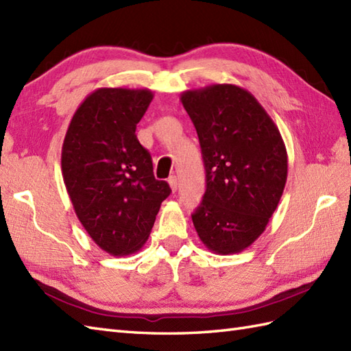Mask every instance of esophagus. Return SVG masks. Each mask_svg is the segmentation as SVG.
<instances>
[{
    "label": "esophagus",
    "mask_w": 351,
    "mask_h": 351,
    "mask_svg": "<svg viewBox=\"0 0 351 351\" xmlns=\"http://www.w3.org/2000/svg\"><path fill=\"white\" fill-rule=\"evenodd\" d=\"M169 185H170V189H172L173 193L178 190V179H176L175 175H172V176L169 178Z\"/></svg>",
    "instance_id": "1"
}]
</instances>
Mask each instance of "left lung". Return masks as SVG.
Segmentation results:
<instances>
[{
  "label": "left lung",
  "instance_id": "8db88e82",
  "mask_svg": "<svg viewBox=\"0 0 351 351\" xmlns=\"http://www.w3.org/2000/svg\"><path fill=\"white\" fill-rule=\"evenodd\" d=\"M199 136L206 191L191 215L200 241L217 254L248 248L275 213L287 181L278 127L247 89L230 84L181 94Z\"/></svg>",
  "mask_w": 351,
  "mask_h": 351
}]
</instances>
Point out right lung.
<instances>
[{
  "mask_svg": "<svg viewBox=\"0 0 351 351\" xmlns=\"http://www.w3.org/2000/svg\"><path fill=\"white\" fill-rule=\"evenodd\" d=\"M149 89L99 88L80 103L64 137L61 169L75 213L91 239L112 256L138 251L170 194L157 181L136 125Z\"/></svg>",
  "mask_w": 351,
  "mask_h": 351,
  "instance_id": "right-lung-1",
  "label": "right lung"
}]
</instances>
